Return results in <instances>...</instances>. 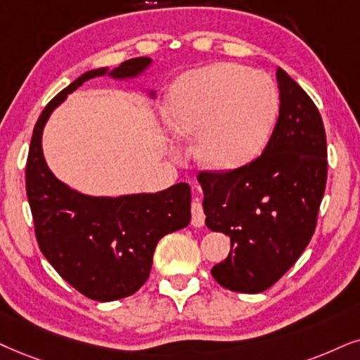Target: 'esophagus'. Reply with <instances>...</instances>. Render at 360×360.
Wrapping results in <instances>:
<instances>
[{"mask_svg":"<svg viewBox=\"0 0 360 360\" xmlns=\"http://www.w3.org/2000/svg\"><path fill=\"white\" fill-rule=\"evenodd\" d=\"M191 214H193V226L194 227H202L204 226V219H206V214H204V209H202V204L195 199L191 204Z\"/></svg>","mask_w":360,"mask_h":360,"instance_id":"1","label":"esophagus"}]
</instances>
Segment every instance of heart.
Returning a JSON list of instances; mask_svg holds the SVG:
<instances>
[{"mask_svg":"<svg viewBox=\"0 0 360 360\" xmlns=\"http://www.w3.org/2000/svg\"><path fill=\"white\" fill-rule=\"evenodd\" d=\"M279 116V91L264 72L217 63L181 76L166 103L177 138H198L199 158L214 169H236L257 158Z\"/></svg>","mask_w":360,"mask_h":360,"instance_id":"obj_1","label":"heart"}]
</instances>
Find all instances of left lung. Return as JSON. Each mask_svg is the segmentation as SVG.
<instances>
[{
  "mask_svg": "<svg viewBox=\"0 0 360 360\" xmlns=\"http://www.w3.org/2000/svg\"><path fill=\"white\" fill-rule=\"evenodd\" d=\"M279 117L262 154L231 171H201L206 226L231 238L212 267L222 288L257 294L301 257L317 224L327 181V143L319 109L281 68Z\"/></svg>",
  "mask_w": 360,
  "mask_h": 360,
  "instance_id": "left-lung-1",
  "label": "left lung"
}]
</instances>
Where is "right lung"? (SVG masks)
I'll return each instance as SVG.
<instances>
[{"label": "right lung", "mask_w": 360, "mask_h": 360, "mask_svg": "<svg viewBox=\"0 0 360 360\" xmlns=\"http://www.w3.org/2000/svg\"><path fill=\"white\" fill-rule=\"evenodd\" d=\"M151 58H133L109 71L81 75L46 104L36 122L26 162V194L41 252L68 284L93 301L134 294L148 281L159 239L191 221V188L179 183L156 194L94 198L58 179L44 161L41 136L54 108L96 76L134 78ZM154 96V93H151Z\"/></svg>", "instance_id": "right-lung-1"}]
</instances>
